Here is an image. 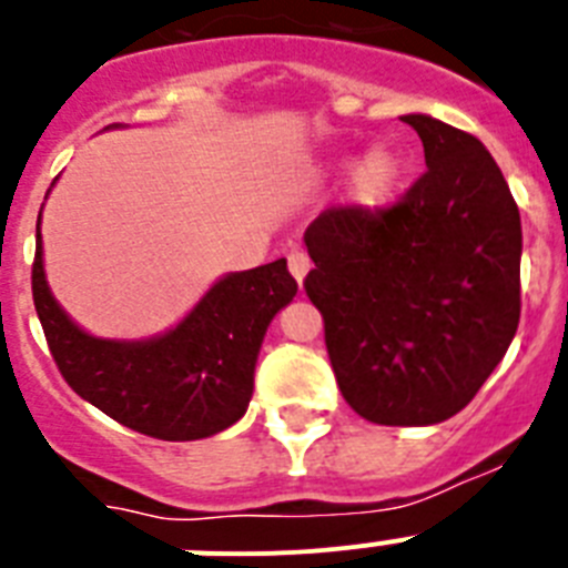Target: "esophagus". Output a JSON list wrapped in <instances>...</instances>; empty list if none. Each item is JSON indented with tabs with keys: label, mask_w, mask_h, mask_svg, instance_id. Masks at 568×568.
I'll use <instances>...</instances> for the list:
<instances>
[{
	"label": "esophagus",
	"mask_w": 568,
	"mask_h": 568,
	"mask_svg": "<svg viewBox=\"0 0 568 568\" xmlns=\"http://www.w3.org/2000/svg\"><path fill=\"white\" fill-rule=\"evenodd\" d=\"M287 267H290V275H293L295 281H304V275L310 273V258L304 250H293V253L287 255Z\"/></svg>",
	"instance_id": "esophagus-1"
}]
</instances>
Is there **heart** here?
<instances>
[{
    "label": "heart",
    "mask_w": 568,
    "mask_h": 568,
    "mask_svg": "<svg viewBox=\"0 0 568 568\" xmlns=\"http://www.w3.org/2000/svg\"><path fill=\"white\" fill-rule=\"evenodd\" d=\"M400 173H404V164H400V155L393 148H386V144L373 148L355 164L353 179H349V199L358 207H381V204L393 199Z\"/></svg>",
    "instance_id": "heart-1"
}]
</instances>
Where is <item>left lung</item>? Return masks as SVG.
<instances>
[{"mask_svg": "<svg viewBox=\"0 0 568 568\" xmlns=\"http://www.w3.org/2000/svg\"><path fill=\"white\" fill-rule=\"evenodd\" d=\"M426 173L389 207H329L304 233V278L341 395L381 426H426L469 404L520 321V213L471 133L400 115Z\"/></svg>", "mask_w": 568, "mask_h": 568, "instance_id": "left-lung-1", "label": "left lung"}]
</instances>
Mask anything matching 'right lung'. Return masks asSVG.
Masks as SVG:
<instances>
[{"label": "right lung", "instance_id": "right-lung-1", "mask_svg": "<svg viewBox=\"0 0 568 568\" xmlns=\"http://www.w3.org/2000/svg\"><path fill=\"white\" fill-rule=\"evenodd\" d=\"M30 284L48 349L70 389L159 440L210 438L247 413L261 341L298 290L278 258L224 275L168 335L104 341L79 329L50 295L39 230Z\"/></svg>", "mask_w": 568, "mask_h": 568}]
</instances>
